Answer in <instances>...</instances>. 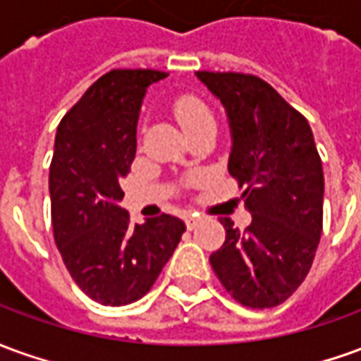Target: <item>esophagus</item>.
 Here are the masks:
<instances>
[{
  "mask_svg": "<svg viewBox=\"0 0 361 361\" xmlns=\"http://www.w3.org/2000/svg\"><path fill=\"white\" fill-rule=\"evenodd\" d=\"M199 223V216L197 215H188L185 216V224H188V228L191 231V228H195Z\"/></svg>",
  "mask_w": 361,
  "mask_h": 361,
  "instance_id": "1",
  "label": "esophagus"
}]
</instances>
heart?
<instances>
[{"mask_svg":"<svg viewBox=\"0 0 361 361\" xmlns=\"http://www.w3.org/2000/svg\"><path fill=\"white\" fill-rule=\"evenodd\" d=\"M173 113L180 121V125L183 127L185 133H191L195 128L209 125V123H215L211 111L207 109V105L203 102H199L195 97H181L173 105Z\"/></svg>","mask_w":361,"mask_h":361,"instance_id":"obj_1","label":"heart"}]
</instances>
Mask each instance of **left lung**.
<instances>
[{"label": "left lung", "mask_w": 361, "mask_h": 361, "mask_svg": "<svg viewBox=\"0 0 361 361\" xmlns=\"http://www.w3.org/2000/svg\"><path fill=\"white\" fill-rule=\"evenodd\" d=\"M223 103L228 173L244 189L246 231L221 219L226 240L211 254L224 289L252 309L281 305L303 283L322 233L324 176L309 123L279 93L250 74L197 72Z\"/></svg>", "instance_id": "1"}]
</instances>
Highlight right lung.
Here are the masks:
<instances>
[{
  "label": "right lung",
  "instance_id": "obj_1",
  "mask_svg": "<svg viewBox=\"0 0 361 361\" xmlns=\"http://www.w3.org/2000/svg\"><path fill=\"white\" fill-rule=\"evenodd\" d=\"M158 70H111L58 125L49 191L54 240L70 276L90 299L109 307L138 301L185 233L178 216L133 224L121 181L137 154V125Z\"/></svg>",
  "mask_w": 361,
  "mask_h": 361
}]
</instances>
